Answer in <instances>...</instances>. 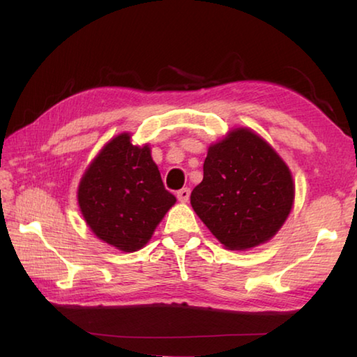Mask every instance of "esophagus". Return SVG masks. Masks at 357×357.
<instances>
[{"label": "esophagus", "instance_id": "1", "mask_svg": "<svg viewBox=\"0 0 357 357\" xmlns=\"http://www.w3.org/2000/svg\"><path fill=\"white\" fill-rule=\"evenodd\" d=\"M189 195H191V189H189V188H183V189H180V191H177V199L181 203L188 202Z\"/></svg>", "mask_w": 357, "mask_h": 357}]
</instances>
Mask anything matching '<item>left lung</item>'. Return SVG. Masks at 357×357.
<instances>
[{"mask_svg":"<svg viewBox=\"0 0 357 357\" xmlns=\"http://www.w3.org/2000/svg\"><path fill=\"white\" fill-rule=\"evenodd\" d=\"M293 202L288 166L246 128L211 144L202 183L191 192L195 214L228 250H250L270 240L287 220Z\"/></svg>","mask_w":357,"mask_h":357,"instance_id":"left-lung-1","label":"left lung"}]
</instances>
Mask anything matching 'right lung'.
<instances>
[{"label": "right lung", "instance_id": "add662e5", "mask_svg": "<svg viewBox=\"0 0 357 357\" xmlns=\"http://www.w3.org/2000/svg\"><path fill=\"white\" fill-rule=\"evenodd\" d=\"M174 203L148 144L134 146L126 132L105 144L78 186V205L93 234L125 252L148 243Z\"/></svg>", "mask_w": 357, "mask_h": 357}]
</instances>
